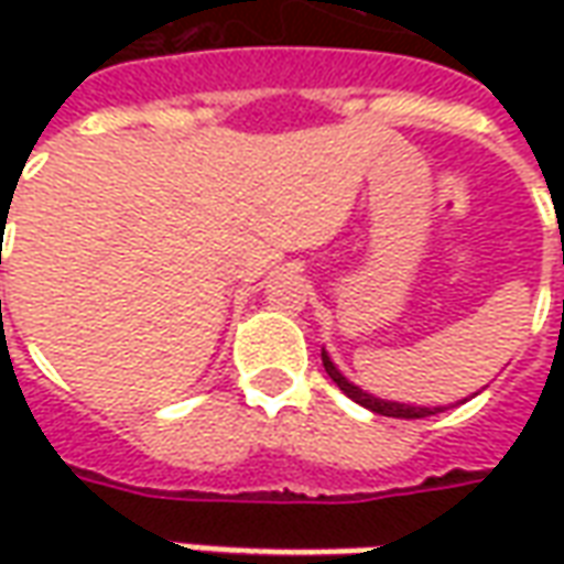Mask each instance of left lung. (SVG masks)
Returning a JSON list of instances; mask_svg holds the SVG:
<instances>
[{
  "mask_svg": "<svg viewBox=\"0 0 564 564\" xmlns=\"http://www.w3.org/2000/svg\"><path fill=\"white\" fill-rule=\"evenodd\" d=\"M323 368H326V375H329V378L338 383V390H341L347 399H354L356 404H362V408H368V411H375V414H380V416L423 420V416H432V414H437V411H444V408H411V404H399V402H380V399L368 395V392H362L359 387H354L350 380L344 378L341 371L332 366V359L326 354H323Z\"/></svg>",
  "mask_w": 564,
  "mask_h": 564,
  "instance_id": "left-lung-1",
  "label": "left lung"
}]
</instances>
